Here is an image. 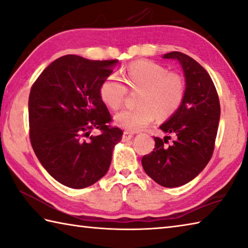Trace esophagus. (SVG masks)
Wrapping results in <instances>:
<instances>
[{"mask_svg":"<svg viewBox=\"0 0 248 248\" xmlns=\"http://www.w3.org/2000/svg\"><path fill=\"white\" fill-rule=\"evenodd\" d=\"M133 138V135L132 134H129V133H127V132H124V134H123V136H122V141H128V140H130Z\"/></svg>","mask_w":248,"mask_h":248,"instance_id":"1","label":"esophagus"}]
</instances>
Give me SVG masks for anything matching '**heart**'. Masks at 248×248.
<instances>
[{"mask_svg":"<svg viewBox=\"0 0 248 248\" xmlns=\"http://www.w3.org/2000/svg\"><path fill=\"white\" fill-rule=\"evenodd\" d=\"M122 80L130 90H141L138 109H126L114 115L116 126L128 133H136L153 122L157 114L168 118L179 109L186 95V85L177 74L155 62L141 60L126 68ZM127 88L116 74H112L101 83L99 95L110 109H118L123 104Z\"/></svg>","mask_w":248,"mask_h":248,"instance_id":"obj_1","label":"heart"}]
</instances>
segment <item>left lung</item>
Returning <instances> with one entry per match:
<instances>
[{
  "label": "left lung",
  "instance_id": "left-lung-1",
  "mask_svg": "<svg viewBox=\"0 0 248 248\" xmlns=\"http://www.w3.org/2000/svg\"><path fill=\"white\" fill-rule=\"evenodd\" d=\"M177 60L184 71L186 95L179 109L160 128L174 135L172 144L154 137L155 148L144 155L141 164L146 174L166 188L180 186L194 179L211 160L220 119L219 98L211 77L199 62L180 51L163 55Z\"/></svg>",
  "mask_w": 248,
  "mask_h": 248
}]
</instances>
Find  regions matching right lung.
I'll use <instances>...</instances> for the list:
<instances>
[{
    "label": "right lung",
    "mask_w": 248,
    "mask_h": 248,
    "mask_svg": "<svg viewBox=\"0 0 248 248\" xmlns=\"http://www.w3.org/2000/svg\"><path fill=\"white\" fill-rule=\"evenodd\" d=\"M119 60H90L77 55L51 62L31 88L30 140L46 171L72 189L94 185L108 171L123 132L110 127L111 115L99 88ZM102 134L94 137L92 129Z\"/></svg>",
    "instance_id": "1"
}]
</instances>
